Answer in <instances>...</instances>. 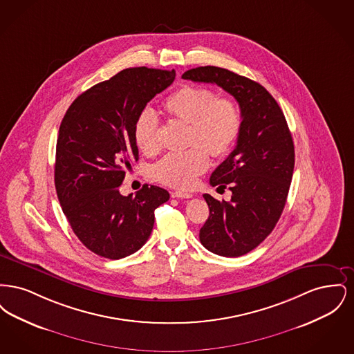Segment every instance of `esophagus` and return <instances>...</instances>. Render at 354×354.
I'll use <instances>...</instances> for the list:
<instances>
[{"label": "esophagus", "mask_w": 354, "mask_h": 354, "mask_svg": "<svg viewBox=\"0 0 354 354\" xmlns=\"http://www.w3.org/2000/svg\"><path fill=\"white\" fill-rule=\"evenodd\" d=\"M171 196L172 198H180V199H188V198H192V194L185 192V191H174V192H171Z\"/></svg>", "instance_id": "34e87169"}]
</instances>
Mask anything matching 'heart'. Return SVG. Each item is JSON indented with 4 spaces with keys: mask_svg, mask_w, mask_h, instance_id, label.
I'll list each match as a JSON object with an SVG mask.
<instances>
[{
    "mask_svg": "<svg viewBox=\"0 0 354 354\" xmlns=\"http://www.w3.org/2000/svg\"><path fill=\"white\" fill-rule=\"evenodd\" d=\"M163 113L171 120L187 126L185 146L189 150L169 153L153 167L158 182L174 188H189L208 167V156L220 159L234 147L241 130V110L230 98L199 86L185 84L163 103ZM134 138L139 150L155 155L160 150L159 124L151 113L136 119Z\"/></svg>",
    "mask_w": 354,
    "mask_h": 354,
    "instance_id": "obj_1",
    "label": "heart"
}]
</instances>
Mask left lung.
<instances>
[{"label":"left lung","instance_id":"1","mask_svg":"<svg viewBox=\"0 0 354 354\" xmlns=\"http://www.w3.org/2000/svg\"><path fill=\"white\" fill-rule=\"evenodd\" d=\"M182 78L218 84L241 110L235 150L209 179L212 187L228 185L232 196L219 202L203 195L209 216L199 239L211 252L243 256L266 240L281 216L295 169L292 135L277 102L252 80L216 66L191 68Z\"/></svg>","mask_w":354,"mask_h":354}]
</instances>
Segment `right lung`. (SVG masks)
<instances>
[{"instance_id": "add662e5", "label": "right lung", "mask_w": 354, "mask_h": 354, "mask_svg": "<svg viewBox=\"0 0 354 354\" xmlns=\"http://www.w3.org/2000/svg\"><path fill=\"white\" fill-rule=\"evenodd\" d=\"M175 80V70L124 68L86 90L59 126L54 182L62 211L84 247L118 260L140 250L151 235L153 211L169 194L145 185L136 195L119 192L139 159L136 119Z\"/></svg>"}]
</instances>
